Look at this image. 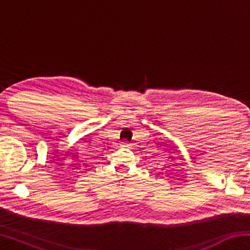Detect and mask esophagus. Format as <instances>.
I'll list each match as a JSON object with an SVG mask.
<instances>
[{
	"instance_id": "esophagus-1",
	"label": "esophagus",
	"mask_w": 250,
	"mask_h": 250,
	"mask_svg": "<svg viewBox=\"0 0 250 250\" xmlns=\"http://www.w3.org/2000/svg\"><path fill=\"white\" fill-rule=\"evenodd\" d=\"M121 146H122V147H129V146H130V143H128V142H122V143H121Z\"/></svg>"
}]
</instances>
